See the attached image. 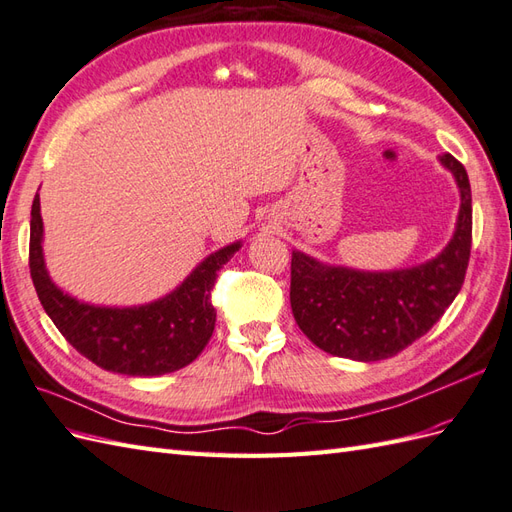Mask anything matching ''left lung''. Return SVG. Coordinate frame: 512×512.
<instances>
[{
	"instance_id": "8db88e82",
	"label": "left lung",
	"mask_w": 512,
	"mask_h": 512,
	"mask_svg": "<svg viewBox=\"0 0 512 512\" xmlns=\"http://www.w3.org/2000/svg\"><path fill=\"white\" fill-rule=\"evenodd\" d=\"M441 165L458 184L460 210L452 241L428 263L358 271L293 252V317L319 350L363 363L391 358L421 339L454 302L471 254V186L452 154H443Z\"/></svg>"
}]
</instances>
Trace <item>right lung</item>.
<instances>
[{
	"instance_id": "right-lung-1",
	"label": "right lung",
	"mask_w": 512,
	"mask_h": 512,
	"mask_svg": "<svg viewBox=\"0 0 512 512\" xmlns=\"http://www.w3.org/2000/svg\"><path fill=\"white\" fill-rule=\"evenodd\" d=\"M241 241L221 247L199 263L176 291L143 306H93L62 293L49 278L43 258L39 193L30 219V276L36 295L60 334L106 371L123 376H162L186 367L202 354L215 330L210 302L217 271L239 252Z\"/></svg>"
}]
</instances>
